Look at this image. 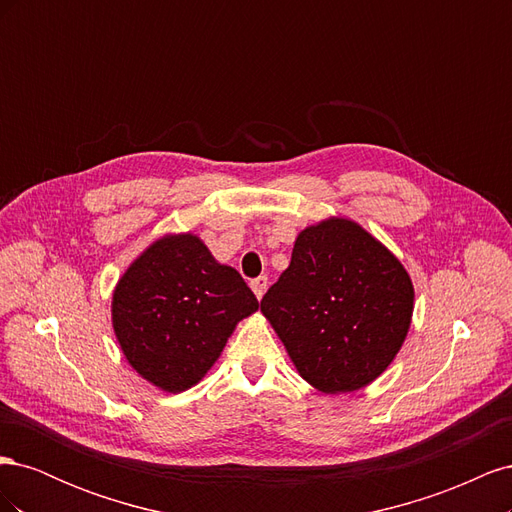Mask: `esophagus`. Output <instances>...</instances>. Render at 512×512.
Segmentation results:
<instances>
[{
    "label": "esophagus",
    "mask_w": 512,
    "mask_h": 512,
    "mask_svg": "<svg viewBox=\"0 0 512 512\" xmlns=\"http://www.w3.org/2000/svg\"><path fill=\"white\" fill-rule=\"evenodd\" d=\"M252 290H254V294H256V299L260 301L262 297H265V292H267V286H269V280L265 275H260V277H256V280H252Z\"/></svg>",
    "instance_id": "obj_1"
}]
</instances>
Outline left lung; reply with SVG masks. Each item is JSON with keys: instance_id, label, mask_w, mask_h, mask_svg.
<instances>
[{"instance_id": "obj_1", "label": "left lung", "mask_w": 512, "mask_h": 512, "mask_svg": "<svg viewBox=\"0 0 512 512\" xmlns=\"http://www.w3.org/2000/svg\"><path fill=\"white\" fill-rule=\"evenodd\" d=\"M260 312L297 367L327 395L365 389L406 342L414 286L399 258L350 218L303 228Z\"/></svg>"}]
</instances>
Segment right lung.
<instances>
[{
	"instance_id": "obj_1",
	"label": "right lung",
	"mask_w": 512,
	"mask_h": 512,
	"mask_svg": "<svg viewBox=\"0 0 512 512\" xmlns=\"http://www.w3.org/2000/svg\"><path fill=\"white\" fill-rule=\"evenodd\" d=\"M258 312L237 269L194 232H168L138 254L113 290L111 318L130 367L166 393L207 376L237 324Z\"/></svg>"
}]
</instances>
